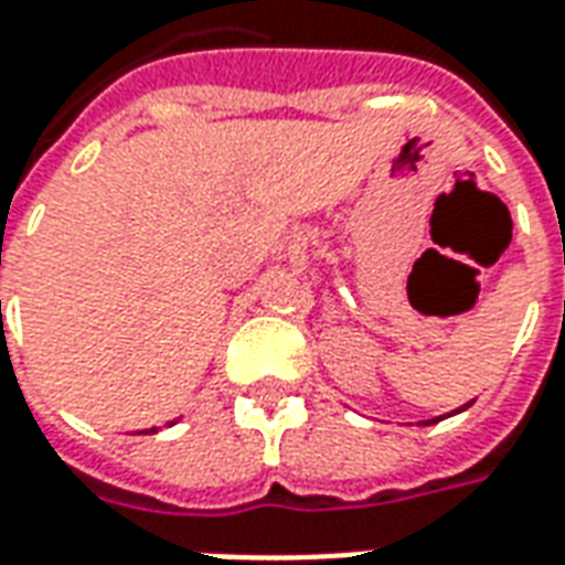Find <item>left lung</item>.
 Listing matches in <instances>:
<instances>
[{
  "instance_id": "8db88e82",
  "label": "left lung",
  "mask_w": 565,
  "mask_h": 565,
  "mask_svg": "<svg viewBox=\"0 0 565 565\" xmlns=\"http://www.w3.org/2000/svg\"><path fill=\"white\" fill-rule=\"evenodd\" d=\"M469 405H472V403H466V405H462V408H457V412H466ZM457 412H454V415H457ZM436 420H441V417H436ZM426 424H433V420H426Z\"/></svg>"
}]
</instances>
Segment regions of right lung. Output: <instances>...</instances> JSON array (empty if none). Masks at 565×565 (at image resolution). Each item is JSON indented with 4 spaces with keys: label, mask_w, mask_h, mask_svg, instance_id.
<instances>
[{
    "label": "right lung",
    "mask_w": 565,
    "mask_h": 565,
    "mask_svg": "<svg viewBox=\"0 0 565 565\" xmlns=\"http://www.w3.org/2000/svg\"><path fill=\"white\" fill-rule=\"evenodd\" d=\"M145 433H157V429H145Z\"/></svg>",
    "instance_id": "right-lung-1"
}]
</instances>
